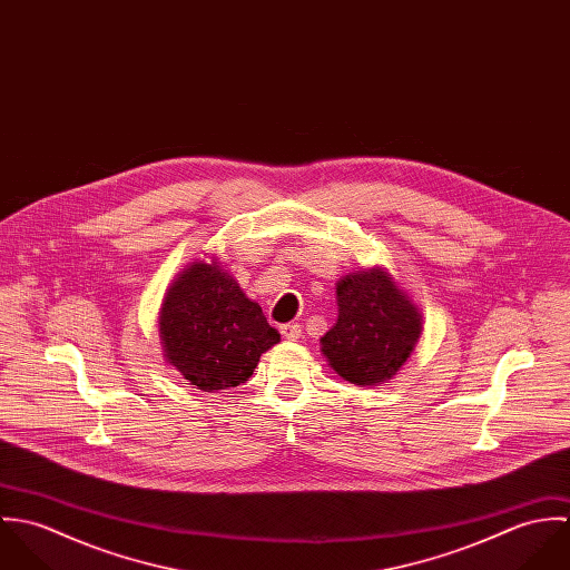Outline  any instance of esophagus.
I'll return each instance as SVG.
<instances>
[{
  "label": "esophagus",
  "mask_w": 570,
  "mask_h": 570,
  "mask_svg": "<svg viewBox=\"0 0 570 570\" xmlns=\"http://www.w3.org/2000/svg\"><path fill=\"white\" fill-rule=\"evenodd\" d=\"M281 335L285 337V340H298L301 337V325H283L281 326Z\"/></svg>",
  "instance_id": "obj_1"
}]
</instances>
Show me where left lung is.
<instances>
[{
  "mask_svg": "<svg viewBox=\"0 0 570 570\" xmlns=\"http://www.w3.org/2000/svg\"><path fill=\"white\" fill-rule=\"evenodd\" d=\"M337 321L321 337L328 366L355 386L391 380L421 337V312L384 267L342 276Z\"/></svg>",
  "mask_w": 570,
  "mask_h": 570,
  "instance_id": "obj_1",
  "label": "left lung"
}]
</instances>
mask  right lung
<instances>
[{
  "label": "right lung",
  "mask_w": 570,
  "mask_h": 570,
  "mask_svg": "<svg viewBox=\"0 0 570 570\" xmlns=\"http://www.w3.org/2000/svg\"><path fill=\"white\" fill-rule=\"evenodd\" d=\"M166 362L204 393L249 380L261 353L281 342L258 303L213 258L190 263L170 283L160 309Z\"/></svg>",
  "instance_id": "add662e5"
}]
</instances>
